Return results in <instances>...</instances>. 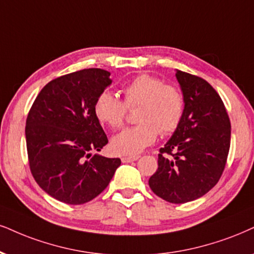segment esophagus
Here are the masks:
<instances>
[{
    "mask_svg": "<svg viewBox=\"0 0 254 254\" xmlns=\"http://www.w3.org/2000/svg\"><path fill=\"white\" fill-rule=\"evenodd\" d=\"M140 156L139 155H134V156H122L121 158V161L122 162H132V161H135L139 159Z\"/></svg>",
    "mask_w": 254,
    "mask_h": 254,
    "instance_id": "obj_1",
    "label": "esophagus"
}]
</instances>
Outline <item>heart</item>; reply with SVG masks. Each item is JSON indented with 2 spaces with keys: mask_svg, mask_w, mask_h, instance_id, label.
Instances as JSON below:
<instances>
[{
  "mask_svg": "<svg viewBox=\"0 0 254 254\" xmlns=\"http://www.w3.org/2000/svg\"><path fill=\"white\" fill-rule=\"evenodd\" d=\"M124 102L105 90L94 102V114L108 127L124 126L127 108L139 106L135 126L122 130L112 139L113 152L120 155H135L151 146L159 133L170 134L179 127L184 118L185 98L173 84H165L159 77L137 75L122 89Z\"/></svg>",
  "mask_w": 254,
  "mask_h": 254,
  "instance_id": "b5f03b06",
  "label": "heart"
}]
</instances>
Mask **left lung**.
<instances>
[{"label":"left lung","instance_id":"obj_1","mask_svg":"<svg viewBox=\"0 0 254 254\" xmlns=\"http://www.w3.org/2000/svg\"><path fill=\"white\" fill-rule=\"evenodd\" d=\"M185 98L179 127L160 148L158 170L149 178L156 195L185 203L205 195L220 179L231 143V122L223 100L207 81L175 73Z\"/></svg>","mask_w":254,"mask_h":254}]
</instances>
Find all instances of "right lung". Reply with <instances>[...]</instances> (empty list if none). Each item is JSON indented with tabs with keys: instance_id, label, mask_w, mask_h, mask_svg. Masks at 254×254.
Masks as SVG:
<instances>
[{
	"instance_id": "obj_1",
	"label": "right lung",
	"mask_w": 254,
	"mask_h": 254,
	"mask_svg": "<svg viewBox=\"0 0 254 254\" xmlns=\"http://www.w3.org/2000/svg\"><path fill=\"white\" fill-rule=\"evenodd\" d=\"M89 68L52 80L41 89L26 121L30 172L53 198L81 205L98 196L121 160L94 154L108 143L94 102L112 80Z\"/></svg>"
}]
</instances>
